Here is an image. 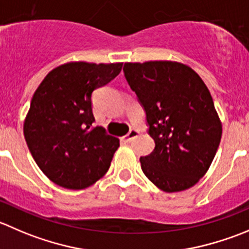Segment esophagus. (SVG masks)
Masks as SVG:
<instances>
[{
    "label": "esophagus",
    "mask_w": 249,
    "mask_h": 249,
    "mask_svg": "<svg viewBox=\"0 0 249 249\" xmlns=\"http://www.w3.org/2000/svg\"><path fill=\"white\" fill-rule=\"evenodd\" d=\"M139 135H140V131H139V130H136V129H131V130H130V131H129V134H127L126 136L123 137V139H124V141H125V142H131L132 140L136 139V137L139 136Z\"/></svg>",
    "instance_id": "34e87169"
}]
</instances>
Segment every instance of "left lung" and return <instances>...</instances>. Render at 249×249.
I'll use <instances>...</instances> for the list:
<instances>
[{
    "instance_id": "left-lung-1",
    "label": "left lung",
    "mask_w": 249,
    "mask_h": 249,
    "mask_svg": "<svg viewBox=\"0 0 249 249\" xmlns=\"http://www.w3.org/2000/svg\"><path fill=\"white\" fill-rule=\"evenodd\" d=\"M123 71L156 143L140 158L142 171L165 192L190 189L211 166L223 132L206 84L178 62L125 63Z\"/></svg>"
}]
</instances>
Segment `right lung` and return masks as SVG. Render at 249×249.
Returning a JSON list of instances; mask_svg holds the SVG:
<instances>
[{
    "label": "right lung",
    "instance_id": "right-lung-1",
    "mask_svg": "<svg viewBox=\"0 0 249 249\" xmlns=\"http://www.w3.org/2000/svg\"><path fill=\"white\" fill-rule=\"evenodd\" d=\"M122 67L63 64L50 71L34 93L24 122L26 144L42 173L64 189H86L109 169L119 140L93 125L92 93Z\"/></svg>",
    "mask_w": 249,
    "mask_h": 249
}]
</instances>
